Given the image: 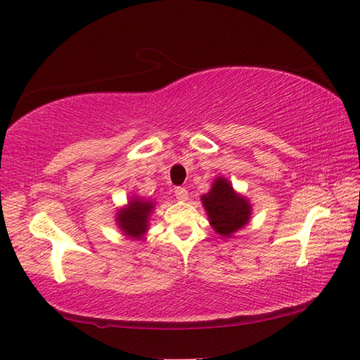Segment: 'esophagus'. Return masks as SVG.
Listing matches in <instances>:
<instances>
[{
    "label": "esophagus",
    "mask_w": 360,
    "mask_h": 360,
    "mask_svg": "<svg viewBox=\"0 0 360 360\" xmlns=\"http://www.w3.org/2000/svg\"><path fill=\"white\" fill-rule=\"evenodd\" d=\"M174 196H176V200H178V201H182V202H184V201H187V200H188V192H187L186 188L178 187V188L174 190Z\"/></svg>",
    "instance_id": "1"
}]
</instances>
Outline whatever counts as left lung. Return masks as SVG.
I'll return each mask as SVG.
<instances>
[{"instance_id": "left-lung-1", "label": "left lung", "mask_w": 360, "mask_h": 360, "mask_svg": "<svg viewBox=\"0 0 360 360\" xmlns=\"http://www.w3.org/2000/svg\"><path fill=\"white\" fill-rule=\"evenodd\" d=\"M213 231L224 238L232 236L246 226L252 217V204L246 196L236 192L232 182L217 176L210 190L201 196Z\"/></svg>"}]
</instances>
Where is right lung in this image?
<instances>
[{"instance_id": "obj_1", "label": "right lung", "mask_w": 360, "mask_h": 360, "mask_svg": "<svg viewBox=\"0 0 360 360\" xmlns=\"http://www.w3.org/2000/svg\"><path fill=\"white\" fill-rule=\"evenodd\" d=\"M156 202L143 200L141 196L133 195L124 207L116 212V226L127 238L134 241H142L150 227V217L153 215Z\"/></svg>"}]
</instances>
